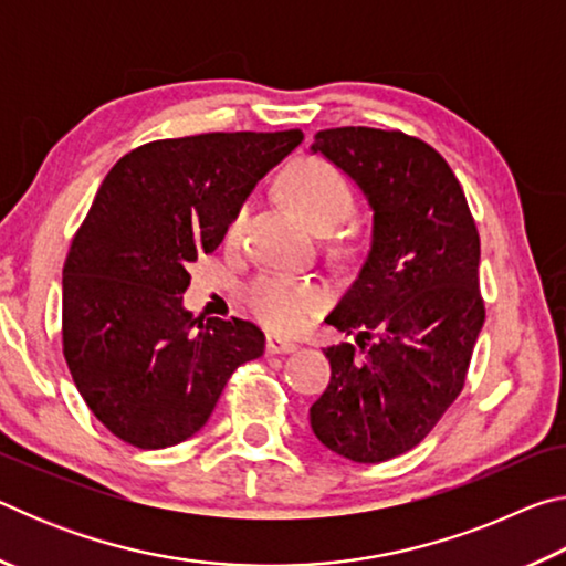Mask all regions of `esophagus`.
Here are the masks:
<instances>
[{
  "instance_id": "34e87169",
  "label": "esophagus",
  "mask_w": 566,
  "mask_h": 566,
  "mask_svg": "<svg viewBox=\"0 0 566 566\" xmlns=\"http://www.w3.org/2000/svg\"><path fill=\"white\" fill-rule=\"evenodd\" d=\"M296 344L286 337H280V334H270L266 337V352L270 354H286V352H294Z\"/></svg>"
}]
</instances>
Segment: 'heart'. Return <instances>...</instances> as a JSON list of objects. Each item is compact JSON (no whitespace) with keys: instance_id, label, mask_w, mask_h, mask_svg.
I'll return each mask as SVG.
<instances>
[{"instance_id":"1","label":"heart","mask_w":566,"mask_h":566,"mask_svg":"<svg viewBox=\"0 0 566 566\" xmlns=\"http://www.w3.org/2000/svg\"><path fill=\"white\" fill-rule=\"evenodd\" d=\"M284 189L306 222L317 232H329L349 217L354 209L352 181L339 167L322 157H302L286 169ZM249 214V202L237 207L229 219L227 234L242 232ZM247 302L266 327L280 332H294L312 319V314L324 304L317 286L306 282H292L276 274H264L249 284Z\"/></svg>"}]
</instances>
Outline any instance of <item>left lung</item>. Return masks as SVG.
Instances as JSON below:
<instances>
[{"instance_id": "1", "label": "left lung", "mask_w": 566, "mask_h": 566, "mask_svg": "<svg viewBox=\"0 0 566 566\" xmlns=\"http://www.w3.org/2000/svg\"><path fill=\"white\" fill-rule=\"evenodd\" d=\"M371 207V244L327 317L354 342L324 349L329 385L310 409L334 454L387 462L432 432L464 387L484 324L479 232L464 189L434 147L397 129L314 134Z\"/></svg>"}]
</instances>
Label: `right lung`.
I'll list each match as a JSON object with an SVG mask.
<instances>
[{"instance_id":"1","label":"right lung","mask_w":566,"mask_h":566,"mask_svg":"<svg viewBox=\"0 0 566 566\" xmlns=\"http://www.w3.org/2000/svg\"><path fill=\"white\" fill-rule=\"evenodd\" d=\"M304 134L209 132L132 149L104 177L62 272V347L92 415L122 442L165 449L207 424L239 364L264 354L244 319L191 317L187 266Z\"/></svg>"}]
</instances>
